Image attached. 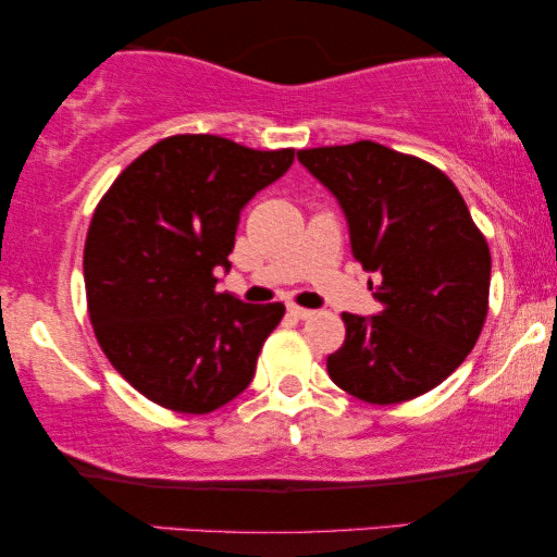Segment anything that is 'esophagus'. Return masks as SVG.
<instances>
[{
    "mask_svg": "<svg viewBox=\"0 0 557 557\" xmlns=\"http://www.w3.org/2000/svg\"><path fill=\"white\" fill-rule=\"evenodd\" d=\"M288 314H294L296 319H311V317H314V311L304 309V307H296V304H292V307H288Z\"/></svg>",
    "mask_w": 557,
    "mask_h": 557,
    "instance_id": "1",
    "label": "esophagus"
}]
</instances>
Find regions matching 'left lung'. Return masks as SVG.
I'll return each mask as SVG.
<instances>
[{
	"instance_id": "8db88e82",
	"label": "left lung",
	"mask_w": 557,
	"mask_h": 557,
	"mask_svg": "<svg viewBox=\"0 0 557 557\" xmlns=\"http://www.w3.org/2000/svg\"><path fill=\"white\" fill-rule=\"evenodd\" d=\"M296 157L337 197L355 261L375 273L383 304L375 317L342 314L332 383L375 406L433 391L474 349L490 309V246L461 193L433 164L375 141Z\"/></svg>"
}]
</instances>
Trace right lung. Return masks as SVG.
Listing matches in <instances>:
<instances>
[{
	"label": "right lung",
	"instance_id": "1",
	"mask_svg": "<svg viewBox=\"0 0 557 557\" xmlns=\"http://www.w3.org/2000/svg\"><path fill=\"white\" fill-rule=\"evenodd\" d=\"M294 149L177 134L136 157L90 220L83 276L96 339L128 385L177 413L246 391L284 304L218 292L240 210L286 174Z\"/></svg>",
	"mask_w": 557,
	"mask_h": 557
}]
</instances>
